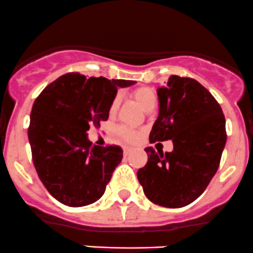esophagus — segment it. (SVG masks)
Instances as JSON below:
<instances>
[{
  "instance_id": "34e87169",
  "label": "esophagus",
  "mask_w": 253,
  "mask_h": 253,
  "mask_svg": "<svg viewBox=\"0 0 253 253\" xmlns=\"http://www.w3.org/2000/svg\"><path fill=\"white\" fill-rule=\"evenodd\" d=\"M130 151V147H124V154H127V152Z\"/></svg>"
}]
</instances>
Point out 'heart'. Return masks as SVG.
Listing matches in <instances>:
<instances>
[{
  "instance_id": "1",
  "label": "heart",
  "mask_w": 253,
  "mask_h": 253,
  "mask_svg": "<svg viewBox=\"0 0 253 253\" xmlns=\"http://www.w3.org/2000/svg\"><path fill=\"white\" fill-rule=\"evenodd\" d=\"M131 97L134 98V101H136L137 103L140 104L144 111L150 112L156 107L157 104V93L154 88L146 86H141L135 88L134 91L131 92ZM119 104H121V96L117 94V96L113 97L111 104H109V114L111 116H114L117 113L119 108ZM118 134L121 135L122 139H124L126 141L134 142L139 139L140 132L137 130L130 129L127 126H121L118 129Z\"/></svg>"
}]
</instances>
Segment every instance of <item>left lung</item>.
Segmentation results:
<instances>
[{
  "label": "left lung",
  "instance_id": "1",
  "mask_svg": "<svg viewBox=\"0 0 253 253\" xmlns=\"http://www.w3.org/2000/svg\"><path fill=\"white\" fill-rule=\"evenodd\" d=\"M157 96L159 117L150 142L172 140L173 151L146 147L147 164L137 171V179L152 203L182 208L206 191L219 169L225 117L211 92L191 77L172 75Z\"/></svg>",
  "mask_w": 253,
  "mask_h": 253
}]
</instances>
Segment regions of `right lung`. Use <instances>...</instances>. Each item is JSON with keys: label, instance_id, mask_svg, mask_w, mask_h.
I'll return each instance as SVG.
<instances>
[{"label": "right lung", "instance_id": "1", "mask_svg": "<svg viewBox=\"0 0 253 253\" xmlns=\"http://www.w3.org/2000/svg\"><path fill=\"white\" fill-rule=\"evenodd\" d=\"M134 84L69 72L47 84L34 101L28 127L33 164L60 203L84 207L103 196L123 150L116 145L93 146L87 131L108 119L118 87Z\"/></svg>", "mask_w": 253, "mask_h": 253}]
</instances>
